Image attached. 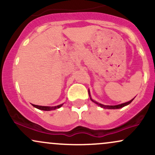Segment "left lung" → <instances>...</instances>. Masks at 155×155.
<instances>
[{
  "mask_svg": "<svg viewBox=\"0 0 155 155\" xmlns=\"http://www.w3.org/2000/svg\"><path fill=\"white\" fill-rule=\"evenodd\" d=\"M89 95H90V99H91V101H92V102H94L95 104H97L99 106H101V108H108V109H117V108H122L124 107V106H127V105H129L130 104L131 102L133 101V99H132V100H130V101H128V102H126V103H124V104H119V105H116V106H106V105H104V104H99V103L96 102L95 101L92 100V97H91V95H90V94L89 93Z\"/></svg>",
  "mask_w": 155,
  "mask_h": 155,
  "instance_id": "1",
  "label": "left lung"
}]
</instances>
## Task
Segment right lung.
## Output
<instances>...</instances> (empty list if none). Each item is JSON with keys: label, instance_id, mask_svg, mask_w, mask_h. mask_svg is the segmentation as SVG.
<instances>
[{"label": "right lung", "instance_id": "add662e5", "mask_svg": "<svg viewBox=\"0 0 155 155\" xmlns=\"http://www.w3.org/2000/svg\"><path fill=\"white\" fill-rule=\"evenodd\" d=\"M63 105V104L58 105V106H38V105L33 104V106H34L35 108H38V109H40V110H43V111H51V110H55L57 109V108H60Z\"/></svg>", "mask_w": 155, "mask_h": 155}]
</instances>
